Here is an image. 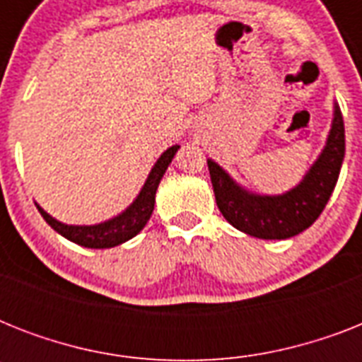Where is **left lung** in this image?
I'll return each mask as SVG.
<instances>
[{
  "instance_id": "left-lung-1",
  "label": "left lung",
  "mask_w": 362,
  "mask_h": 362,
  "mask_svg": "<svg viewBox=\"0 0 362 362\" xmlns=\"http://www.w3.org/2000/svg\"><path fill=\"white\" fill-rule=\"evenodd\" d=\"M346 152L342 112L334 110L325 150L295 189L278 197L252 195L238 187L220 165L209 159L216 203L233 227L257 238H289L308 229L325 209L337 186Z\"/></svg>"
}]
</instances>
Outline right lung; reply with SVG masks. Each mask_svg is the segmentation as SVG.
Returning <instances> with one entry per match:
<instances>
[{
    "label": "right lung",
    "instance_id": "obj_1",
    "mask_svg": "<svg viewBox=\"0 0 362 362\" xmlns=\"http://www.w3.org/2000/svg\"><path fill=\"white\" fill-rule=\"evenodd\" d=\"M180 146H170L169 150H165L161 153V158L158 159V163L153 165L152 173L148 176L146 184L139 193V197L135 199V203L131 204L129 209L125 210L124 214L118 218L99 226H65L59 223L58 220H54L52 216H48L45 210L37 204V209L41 212L48 226L52 227L54 231L59 233L62 237L67 240L75 242L78 246L84 247H112L118 246L122 242L129 240L141 233V229L146 226V221L150 220V216L153 212V203H156V192L161 178H163L165 170L169 167V163L175 158L176 150Z\"/></svg>",
    "mask_w": 362,
    "mask_h": 362
}]
</instances>
